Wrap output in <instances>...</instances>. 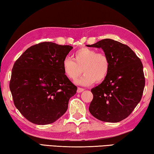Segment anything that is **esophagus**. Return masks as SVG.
Instances as JSON below:
<instances>
[{
    "instance_id": "obj_1",
    "label": "esophagus",
    "mask_w": 154,
    "mask_h": 154,
    "mask_svg": "<svg viewBox=\"0 0 154 154\" xmlns=\"http://www.w3.org/2000/svg\"><path fill=\"white\" fill-rule=\"evenodd\" d=\"M84 90H85V89H83V88L79 87V88H78V89H77V92H78V93H81V92H82Z\"/></svg>"
}]
</instances>
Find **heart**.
<instances>
[{
    "label": "heart",
    "instance_id": "b5f03b06",
    "mask_svg": "<svg viewBox=\"0 0 154 154\" xmlns=\"http://www.w3.org/2000/svg\"><path fill=\"white\" fill-rule=\"evenodd\" d=\"M62 65L64 74L72 80H76L83 71L85 74L77 83L84 85L103 81L110 70V60L106 54L86 47L75 52L74 60L65 58Z\"/></svg>",
    "mask_w": 154,
    "mask_h": 154
}]
</instances>
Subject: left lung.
Segmentation results:
<instances>
[{
	"mask_svg": "<svg viewBox=\"0 0 154 154\" xmlns=\"http://www.w3.org/2000/svg\"><path fill=\"white\" fill-rule=\"evenodd\" d=\"M88 47L102 48L110 60L106 78L91 90L89 110L94 117L117 123L128 117L140 102L145 80L140 59L127 45L104 39Z\"/></svg>",
	"mask_w": 154,
	"mask_h": 154,
	"instance_id": "left-lung-1",
	"label": "left lung"
}]
</instances>
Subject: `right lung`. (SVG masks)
Instances as JSON below:
<instances>
[{
    "instance_id": "obj_1",
    "label": "right lung",
    "mask_w": 154,
    "mask_h": 154,
    "mask_svg": "<svg viewBox=\"0 0 154 154\" xmlns=\"http://www.w3.org/2000/svg\"><path fill=\"white\" fill-rule=\"evenodd\" d=\"M72 48L53 42L39 43L15 62L9 89L17 109L31 123L50 124L67 111L77 87L64 74L62 63Z\"/></svg>"
}]
</instances>
